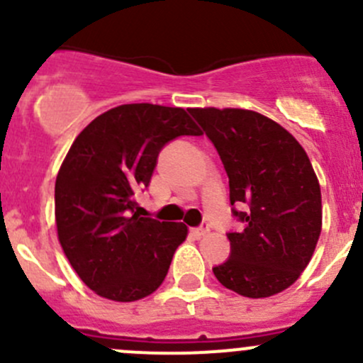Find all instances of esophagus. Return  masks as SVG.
I'll return each mask as SVG.
<instances>
[{"instance_id":"esophagus-1","label":"esophagus","mask_w":363,"mask_h":363,"mask_svg":"<svg viewBox=\"0 0 363 363\" xmlns=\"http://www.w3.org/2000/svg\"><path fill=\"white\" fill-rule=\"evenodd\" d=\"M189 233H191L193 237H196V239H200V237L207 235L208 228H207V226H202V228H191V230H189Z\"/></svg>"}]
</instances>
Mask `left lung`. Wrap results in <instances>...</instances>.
<instances>
[{
  "label": "left lung",
  "mask_w": 363,
  "mask_h": 363,
  "mask_svg": "<svg viewBox=\"0 0 363 363\" xmlns=\"http://www.w3.org/2000/svg\"><path fill=\"white\" fill-rule=\"evenodd\" d=\"M221 156L233 214L232 255L212 272L228 290L265 298L290 288L321 233V189L309 156L290 131L246 108H189Z\"/></svg>",
  "instance_id": "left-lung-1"
}]
</instances>
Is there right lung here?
Masks as SVG:
<instances>
[{
    "instance_id": "right-lung-1",
    "label": "right lung",
    "mask_w": 363,
    "mask_h": 363,
    "mask_svg": "<svg viewBox=\"0 0 363 363\" xmlns=\"http://www.w3.org/2000/svg\"><path fill=\"white\" fill-rule=\"evenodd\" d=\"M181 135H202L181 107L128 104L91 121L56 177L57 239L87 288L135 302L161 286L188 237L184 223L140 218L135 191L147 188L158 155Z\"/></svg>"
}]
</instances>
